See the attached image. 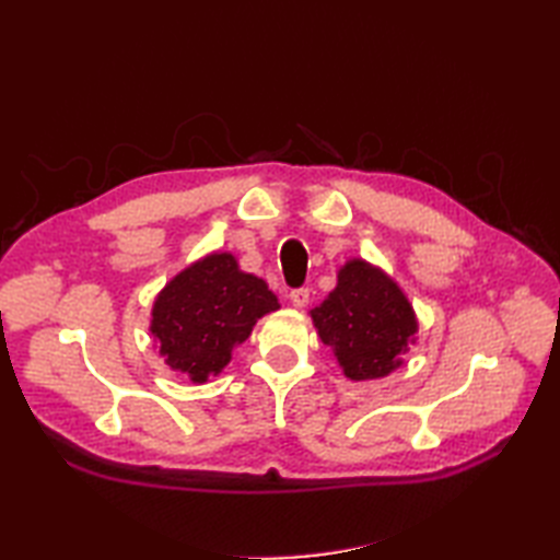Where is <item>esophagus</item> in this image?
Segmentation results:
<instances>
[{
    "mask_svg": "<svg viewBox=\"0 0 560 560\" xmlns=\"http://www.w3.org/2000/svg\"><path fill=\"white\" fill-rule=\"evenodd\" d=\"M289 299H291L293 307H305L307 303H311V291H307V289H293L289 293Z\"/></svg>",
    "mask_w": 560,
    "mask_h": 560,
    "instance_id": "obj_1",
    "label": "esophagus"
}]
</instances>
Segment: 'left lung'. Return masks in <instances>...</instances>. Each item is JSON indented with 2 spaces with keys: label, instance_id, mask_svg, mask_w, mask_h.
I'll use <instances>...</instances> for the list:
<instances>
[{
  "label": "left lung",
  "instance_id": "obj_1",
  "mask_svg": "<svg viewBox=\"0 0 560 560\" xmlns=\"http://www.w3.org/2000/svg\"><path fill=\"white\" fill-rule=\"evenodd\" d=\"M317 337L335 351L353 383L387 377L416 343L419 319L399 283L371 261L353 257L337 271V287L311 311Z\"/></svg>",
  "mask_w": 560,
  "mask_h": 560
}]
</instances>
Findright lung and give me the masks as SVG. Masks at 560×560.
<instances>
[{"instance_id":"add662e5","label":"right lung","mask_w":560,"mask_h":560,"mask_svg":"<svg viewBox=\"0 0 560 560\" xmlns=\"http://www.w3.org/2000/svg\"><path fill=\"white\" fill-rule=\"evenodd\" d=\"M265 279L231 253H211L165 283L151 307L149 331L165 365L201 385L219 375L259 317L279 311Z\"/></svg>"}]
</instances>
